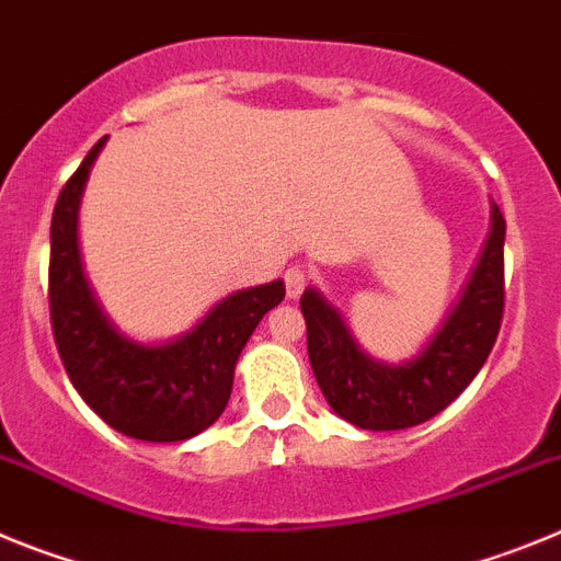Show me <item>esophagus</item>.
I'll return each mask as SVG.
<instances>
[{
    "label": "esophagus",
    "instance_id": "obj_1",
    "mask_svg": "<svg viewBox=\"0 0 561 561\" xmlns=\"http://www.w3.org/2000/svg\"><path fill=\"white\" fill-rule=\"evenodd\" d=\"M309 270H306V266H300V264H295V266H289V270L284 272V280H286V295L291 297V300H295V297H300L304 295V289L306 286H309Z\"/></svg>",
    "mask_w": 561,
    "mask_h": 561
}]
</instances>
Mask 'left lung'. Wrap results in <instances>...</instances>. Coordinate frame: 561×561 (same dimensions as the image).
I'll list each match as a JSON object with an SVG mask.
<instances>
[{
    "label": "left lung",
    "instance_id": "1",
    "mask_svg": "<svg viewBox=\"0 0 561 561\" xmlns=\"http://www.w3.org/2000/svg\"><path fill=\"white\" fill-rule=\"evenodd\" d=\"M505 219L492 236L460 304L419 359L381 365L356 348L342 317L314 289L300 297L314 379L336 415L362 430H408L447 410L478 376L497 342L505 309Z\"/></svg>",
    "mask_w": 561,
    "mask_h": 561
}]
</instances>
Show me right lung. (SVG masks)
Segmentation results:
<instances>
[{"instance_id":"add662e5","label":"right lung","mask_w":561,"mask_h":561,"mask_svg":"<svg viewBox=\"0 0 561 561\" xmlns=\"http://www.w3.org/2000/svg\"><path fill=\"white\" fill-rule=\"evenodd\" d=\"M103 140L61 187L49 227V325L81 399L108 427L137 440H185L225 413L232 374L261 317L284 300V280L225 297L193 331L168 345H137L98 309L78 257V202Z\"/></svg>"}]
</instances>
